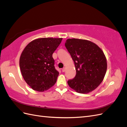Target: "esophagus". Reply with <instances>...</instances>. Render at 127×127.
<instances>
[{
  "label": "esophagus",
  "mask_w": 127,
  "mask_h": 127,
  "mask_svg": "<svg viewBox=\"0 0 127 127\" xmlns=\"http://www.w3.org/2000/svg\"><path fill=\"white\" fill-rule=\"evenodd\" d=\"M65 71H66V68L64 67V68H63V69H62V71H63V72H64Z\"/></svg>",
  "instance_id": "obj_1"
}]
</instances>
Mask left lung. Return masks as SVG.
<instances>
[{
    "label": "left lung",
    "mask_w": 127,
    "mask_h": 127,
    "mask_svg": "<svg viewBox=\"0 0 127 127\" xmlns=\"http://www.w3.org/2000/svg\"><path fill=\"white\" fill-rule=\"evenodd\" d=\"M65 47L74 61L76 74L67 82L76 92L86 94L96 88L104 78L107 69L106 57L93 42L86 40L68 39Z\"/></svg>",
    "instance_id": "left-lung-1"
}]
</instances>
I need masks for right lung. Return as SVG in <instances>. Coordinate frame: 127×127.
<instances>
[{
  "label": "right lung",
  "instance_id": "1",
  "mask_svg": "<svg viewBox=\"0 0 127 127\" xmlns=\"http://www.w3.org/2000/svg\"><path fill=\"white\" fill-rule=\"evenodd\" d=\"M63 38H40L27 45L22 52L20 67L23 77L33 90L44 92L55 85L59 73L53 53Z\"/></svg>",
  "mask_w": 127,
  "mask_h": 127
}]
</instances>
